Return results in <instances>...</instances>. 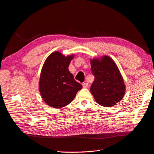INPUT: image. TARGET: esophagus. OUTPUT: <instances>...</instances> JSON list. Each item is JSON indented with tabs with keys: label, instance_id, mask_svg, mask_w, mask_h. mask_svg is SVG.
I'll return each mask as SVG.
<instances>
[{
	"label": "esophagus",
	"instance_id": "obj_1",
	"mask_svg": "<svg viewBox=\"0 0 154 154\" xmlns=\"http://www.w3.org/2000/svg\"><path fill=\"white\" fill-rule=\"evenodd\" d=\"M82 85H83V87L84 88H86L88 87V84L86 83H82Z\"/></svg>",
	"mask_w": 154,
	"mask_h": 154
}]
</instances>
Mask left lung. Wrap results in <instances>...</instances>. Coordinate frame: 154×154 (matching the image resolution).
<instances>
[{
    "label": "left lung",
    "mask_w": 154,
    "mask_h": 154,
    "mask_svg": "<svg viewBox=\"0 0 154 154\" xmlns=\"http://www.w3.org/2000/svg\"><path fill=\"white\" fill-rule=\"evenodd\" d=\"M91 70L94 80L90 91L96 101L104 107L119 102L125 91L123 78L115 62L109 57L91 60Z\"/></svg>",
    "instance_id": "8db88e82"
}]
</instances>
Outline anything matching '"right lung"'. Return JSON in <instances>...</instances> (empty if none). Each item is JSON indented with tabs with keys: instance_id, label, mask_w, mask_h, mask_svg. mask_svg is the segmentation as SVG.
<instances>
[{
	"instance_id": "1",
	"label": "right lung",
	"mask_w": 154,
	"mask_h": 154,
	"mask_svg": "<svg viewBox=\"0 0 154 154\" xmlns=\"http://www.w3.org/2000/svg\"><path fill=\"white\" fill-rule=\"evenodd\" d=\"M73 58V55L66 57L61 53L55 51L45 60L41 71L39 91L48 106L54 108L67 106L83 88L68 69Z\"/></svg>"
}]
</instances>
